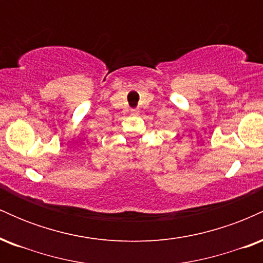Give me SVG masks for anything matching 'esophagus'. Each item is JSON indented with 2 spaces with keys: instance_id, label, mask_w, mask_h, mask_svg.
Wrapping results in <instances>:
<instances>
[{
  "instance_id": "1",
  "label": "esophagus",
  "mask_w": 263,
  "mask_h": 263,
  "mask_svg": "<svg viewBox=\"0 0 263 263\" xmlns=\"http://www.w3.org/2000/svg\"><path fill=\"white\" fill-rule=\"evenodd\" d=\"M138 112H140V110H138V108H134V110H131L132 116H137Z\"/></svg>"
}]
</instances>
